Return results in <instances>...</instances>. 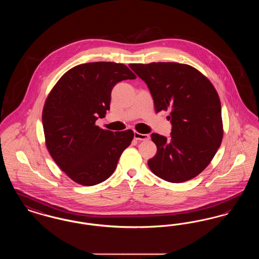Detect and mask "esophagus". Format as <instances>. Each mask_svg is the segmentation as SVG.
<instances>
[{
  "mask_svg": "<svg viewBox=\"0 0 259 259\" xmlns=\"http://www.w3.org/2000/svg\"><path fill=\"white\" fill-rule=\"evenodd\" d=\"M134 139L138 140V141H147L149 139V135L148 134H140L138 132L134 133Z\"/></svg>",
  "mask_w": 259,
  "mask_h": 259,
  "instance_id": "obj_1",
  "label": "esophagus"
}]
</instances>
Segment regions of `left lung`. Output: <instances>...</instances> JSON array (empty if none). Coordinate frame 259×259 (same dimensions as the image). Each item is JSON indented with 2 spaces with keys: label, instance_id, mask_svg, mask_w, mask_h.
<instances>
[{
  "label": "left lung",
  "instance_id": "obj_1",
  "mask_svg": "<svg viewBox=\"0 0 259 259\" xmlns=\"http://www.w3.org/2000/svg\"><path fill=\"white\" fill-rule=\"evenodd\" d=\"M148 85L155 111L171 110L170 139L155 133L157 147L149 159L151 172L162 180L180 184L195 178L208 165L222 136V105L209 79L191 66L179 63L130 64Z\"/></svg>",
  "mask_w": 259,
  "mask_h": 259
}]
</instances>
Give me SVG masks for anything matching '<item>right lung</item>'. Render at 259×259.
<instances>
[{
	"label": "right lung",
	"mask_w": 259,
	"mask_h": 259,
	"mask_svg": "<svg viewBox=\"0 0 259 259\" xmlns=\"http://www.w3.org/2000/svg\"><path fill=\"white\" fill-rule=\"evenodd\" d=\"M123 64L92 62L75 66L53 87L42 111V126L51 157L79 185H98L114 172L134 132L100 129L96 120L110 110L111 90L134 79Z\"/></svg>",
	"instance_id": "right-lung-1"
}]
</instances>
